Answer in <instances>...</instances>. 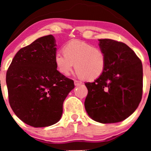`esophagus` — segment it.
<instances>
[{"mask_svg":"<svg viewBox=\"0 0 151 151\" xmlns=\"http://www.w3.org/2000/svg\"><path fill=\"white\" fill-rule=\"evenodd\" d=\"M82 82H80V81H78V80H74V84H75V86H79L80 84H82Z\"/></svg>","mask_w":151,"mask_h":151,"instance_id":"esophagus-1","label":"esophagus"}]
</instances>
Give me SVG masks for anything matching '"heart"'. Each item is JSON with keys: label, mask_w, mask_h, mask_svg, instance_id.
<instances>
[{"label": "heart", "mask_w": 151, "mask_h": 151, "mask_svg": "<svg viewBox=\"0 0 151 151\" xmlns=\"http://www.w3.org/2000/svg\"><path fill=\"white\" fill-rule=\"evenodd\" d=\"M64 52L55 53L54 62L63 75L69 76L75 64L78 75L84 80H94L100 77L106 67V55L102 49L88 43L73 40L64 47Z\"/></svg>", "instance_id": "heart-1"}]
</instances>
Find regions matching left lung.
<instances>
[{
  "label": "left lung",
  "mask_w": 151,
  "mask_h": 151,
  "mask_svg": "<svg viewBox=\"0 0 151 151\" xmlns=\"http://www.w3.org/2000/svg\"><path fill=\"white\" fill-rule=\"evenodd\" d=\"M106 55V67L88 89L84 107L91 118L102 124L124 120L139 106L142 96L143 69L135 52L124 43L99 39Z\"/></svg>",
  "instance_id": "8db88e82"
}]
</instances>
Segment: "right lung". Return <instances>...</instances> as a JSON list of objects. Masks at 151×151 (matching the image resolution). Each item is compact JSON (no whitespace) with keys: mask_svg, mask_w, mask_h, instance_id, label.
I'll list each match as a JSON object with an SVG mask.
<instances>
[{"mask_svg":"<svg viewBox=\"0 0 151 151\" xmlns=\"http://www.w3.org/2000/svg\"><path fill=\"white\" fill-rule=\"evenodd\" d=\"M56 43L52 35L39 38L20 49L6 75L9 104L16 116L33 127L57 123L63 102L74 82L57 70Z\"/></svg>","mask_w":151,"mask_h":151,"instance_id":"obj_1","label":"right lung"}]
</instances>
